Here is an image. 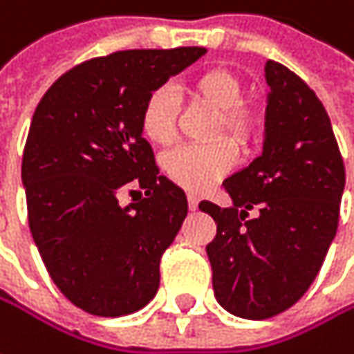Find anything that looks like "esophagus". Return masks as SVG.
<instances>
[{"label":"esophagus","mask_w":354,"mask_h":354,"mask_svg":"<svg viewBox=\"0 0 354 354\" xmlns=\"http://www.w3.org/2000/svg\"><path fill=\"white\" fill-rule=\"evenodd\" d=\"M188 207H190V210H196V207H198V198L194 194H188Z\"/></svg>","instance_id":"esophagus-1"}]
</instances>
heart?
Returning <instances> with one entry per match:
<instances>
[{
	"mask_svg": "<svg viewBox=\"0 0 354 354\" xmlns=\"http://www.w3.org/2000/svg\"><path fill=\"white\" fill-rule=\"evenodd\" d=\"M186 91L192 99L216 111L212 136L225 133L234 144L247 145L257 133V113L243 99V82L225 68H210L192 77ZM178 103L166 86L151 91L140 113V129L156 145H170L176 140ZM229 139V140H230ZM222 138L207 145H182L164 158V170L172 182L188 190H205L223 178L235 164V145Z\"/></svg>",
	"mask_w": 354,
	"mask_h": 354,
	"instance_id": "1",
	"label": "heart"
}]
</instances>
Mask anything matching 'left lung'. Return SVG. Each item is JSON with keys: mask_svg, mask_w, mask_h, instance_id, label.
<instances>
[{"mask_svg": "<svg viewBox=\"0 0 354 354\" xmlns=\"http://www.w3.org/2000/svg\"><path fill=\"white\" fill-rule=\"evenodd\" d=\"M266 81L261 156L223 182L229 209L198 205L216 223L207 245L214 298L247 320L277 316L304 296L337 235L344 190L342 156L316 93L275 60L266 62Z\"/></svg>", "mask_w": 354, "mask_h": 354, "instance_id": "left-lung-1", "label": "left lung"}]
</instances>
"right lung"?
<instances>
[{
  "mask_svg": "<svg viewBox=\"0 0 354 354\" xmlns=\"http://www.w3.org/2000/svg\"><path fill=\"white\" fill-rule=\"evenodd\" d=\"M207 48L119 50L64 73L40 99L21 158L28 225L52 281L93 316H125L160 288L188 203L140 129L147 95ZM136 185L146 192L140 201ZM123 192L134 203L118 205Z\"/></svg>",
  "mask_w": 354,
  "mask_h": 354,
  "instance_id": "add662e5",
  "label": "right lung"
}]
</instances>
